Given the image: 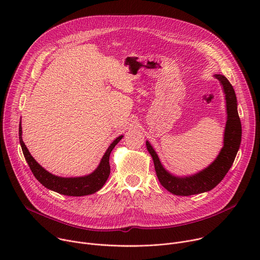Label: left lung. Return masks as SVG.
Listing matches in <instances>:
<instances>
[{
  "instance_id": "left-lung-1",
  "label": "left lung",
  "mask_w": 260,
  "mask_h": 260,
  "mask_svg": "<svg viewBox=\"0 0 260 260\" xmlns=\"http://www.w3.org/2000/svg\"><path fill=\"white\" fill-rule=\"evenodd\" d=\"M214 77L219 80L225 94L228 120L224 129L223 147L221 148L218 156L209 167L190 176H175L164 168L153 147L149 142L146 141L147 150L152 156L157 178L162 186L173 194L187 197L213 189L232 168L240 148L242 125L238 114V103L235 89L223 75L215 74Z\"/></svg>"
}]
</instances>
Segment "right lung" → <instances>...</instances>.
<instances>
[{"label": "right lung", "instance_id": "obj_1", "mask_svg": "<svg viewBox=\"0 0 260 260\" xmlns=\"http://www.w3.org/2000/svg\"><path fill=\"white\" fill-rule=\"evenodd\" d=\"M21 136H22V128H21V122H20L19 124L20 146H21L24 158L31 173L36 177V179L46 188L52 191H55L59 194L69 196V197H83V196L92 194L99 191L104 186V184L106 183L110 175V165H109L110 153L123 137V136H119L110 144L109 148L106 150L104 156L101 159L100 165L91 174L82 176V177L68 178V177L55 176L49 173L48 171H46L44 168H42L38 162H37L28 152L25 144L22 141Z\"/></svg>", "mask_w": 260, "mask_h": 260}]
</instances>
